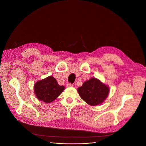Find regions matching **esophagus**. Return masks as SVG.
Segmentation results:
<instances>
[{"label": "esophagus", "instance_id": "1", "mask_svg": "<svg viewBox=\"0 0 146 146\" xmlns=\"http://www.w3.org/2000/svg\"><path fill=\"white\" fill-rule=\"evenodd\" d=\"M66 86L67 87H70V86H72V84L70 83H68L67 85H66Z\"/></svg>", "mask_w": 146, "mask_h": 146}]
</instances>
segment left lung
I'll use <instances>...</instances> for the list:
<instances>
[{"mask_svg":"<svg viewBox=\"0 0 146 146\" xmlns=\"http://www.w3.org/2000/svg\"><path fill=\"white\" fill-rule=\"evenodd\" d=\"M80 98L91 106L103 103L109 94V87L98 78L92 77L77 89Z\"/></svg>","mask_w":146,"mask_h":146,"instance_id":"obj_1","label":"left lung"}]
</instances>
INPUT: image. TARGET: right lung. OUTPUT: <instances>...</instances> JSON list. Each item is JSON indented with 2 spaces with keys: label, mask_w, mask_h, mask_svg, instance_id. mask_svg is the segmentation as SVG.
Returning a JSON list of instances; mask_svg holds the SVG:
<instances>
[{
  "label": "right lung",
  "mask_w": 146,
  "mask_h": 146,
  "mask_svg": "<svg viewBox=\"0 0 146 146\" xmlns=\"http://www.w3.org/2000/svg\"><path fill=\"white\" fill-rule=\"evenodd\" d=\"M64 90V86L58 85L56 80L49 76L37 82L34 85V92L38 100L50 103L55 100Z\"/></svg>",
  "instance_id": "1"
}]
</instances>
